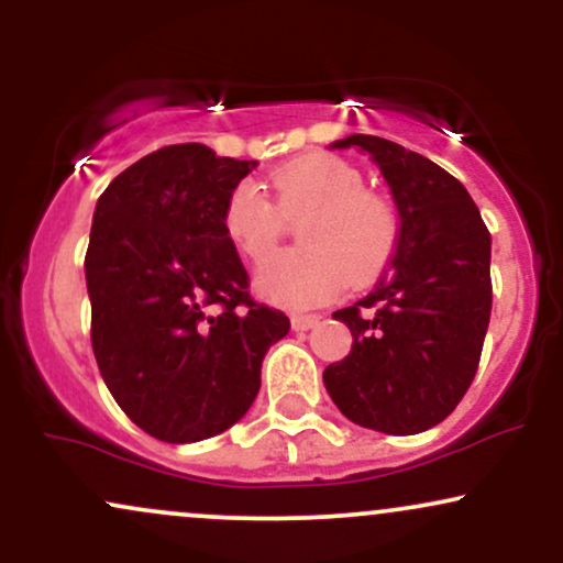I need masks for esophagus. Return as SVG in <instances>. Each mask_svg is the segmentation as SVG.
<instances>
[{
  "mask_svg": "<svg viewBox=\"0 0 563 563\" xmlns=\"http://www.w3.org/2000/svg\"><path fill=\"white\" fill-rule=\"evenodd\" d=\"M318 322H320L318 314H294V318H290V328H294L296 333H303V331H312Z\"/></svg>",
  "mask_w": 563,
  "mask_h": 563,
  "instance_id": "34e87169",
  "label": "esophagus"
}]
</instances>
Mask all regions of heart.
I'll return each instance as SVG.
<instances>
[{
  "label": "heart",
  "mask_w": 563,
  "mask_h": 563,
  "mask_svg": "<svg viewBox=\"0 0 563 563\" xmlns=\"http://www.w3.org/2000/svg\"><path fill=\"white\" fill-rule=\"evenodd\" d=\"M275 206L254 183L235 185L222 224L245 260L262 264L280 245L286 219H299L301 249L264 264L254 286L262 299L288 309L331 301L344 283L363 286L384 273L399 241V217L380 192L365 190L346 161L312 153L269 177Z\"/></svg>",
  "instance_id": "obj_1"
}]
</instances>
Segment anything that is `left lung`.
<instances>
[{"label":"left lung","instance_id":"1","mask_svg":"<svg viewBox=\"0 0 563 563\" xmlns=\"http://www.w3.org/2000/svg\"><path fill=\"white\" fill-rule=\"evenodd\" d=\"M331 147H357L378 166L399 241L376 288L333 312L354 341L322 380L352 423L418 434L442 423L476 376L493 309V241L466 187L421 153L373 134Z\"/></svg>","mask_w":563,"mask_h":563}]
</instances>
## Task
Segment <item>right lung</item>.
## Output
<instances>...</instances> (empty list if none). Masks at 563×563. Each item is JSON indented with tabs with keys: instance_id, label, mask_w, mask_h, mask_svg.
Listing matches in <instances>:
<instances>
[{
	"instance_id": "1",
	"label": "right lung",
	"mask_w": 563,
	"mask_h": 563,
	"mask_svg": "<svg viewBox=\"0 0 563 563\" xmlns=\"http://www.w3.org/2000/svg\"><path fill=\"white\" fill-rule=\"evenodd\" d=\"M254 169L185 142L140 158L97 198L84 260L95 360L121 410L161 442H200L241 421L264 354L290 328L251 299L222 224Z\"/></svg>"
}]
</instances>
